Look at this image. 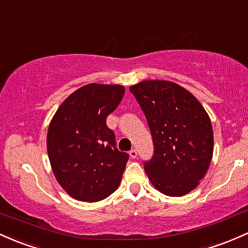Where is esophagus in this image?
Here are the masks:
<instances>
[{
	"instance_id": "esophagus-1",
	"label": "esophagus",
	"mask_w": 248,
	"mask_h": 248,
	"mask_svg": "<svg viewBox=\"0 0 248 248\" xmlns=\"http://www.w3.org/2000/svg\"><path fill=\"white\" fill-rule=\"evenodd\" d=\"M129 155L131 158H136V157H137V151H136L135 149H132V150L129 151Z\"/></svg>"
}]
</instances>
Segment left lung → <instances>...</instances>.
<instances>
[{"label":"left lung","mask_w":248,"mask_h":248,"mask_svg":"<svg viewBox=\"0 0 248 248\" xmlns=\"http://www.w3.org/2000/svg\"><path fill=\"white\" fill-rule=\"evenodd\" d=\"M144 112L154 140V156L144 163L149 180L168 196H183L199 186L214 148L208 113L175 82L144 80L130 86Z\"/></svg>","instance_id":"1"}]
</instances>
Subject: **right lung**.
<instances>
[{"instance_id": "right-lung-1", "label": "right lung", "mask_w": 248, "mask_h": 248, "mask_svg": "<svg viewBox=\"0 0 248 248\" xmlns=\"http://www.w3.org/2000/svg\"><path fill=\"white\" fill-rule=\"evenodd\" d=\"M124 93L122 85H85L66 98L50 121V166L59 185L73 199L100 201L121 183L129 155L116 148L106 118Z\"/></svg>"}]
</instances>
